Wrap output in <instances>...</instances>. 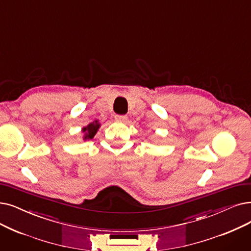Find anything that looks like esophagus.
I'll use <instances>...</instances> for the list:
<instances>
[{"instance_id":"esophagus-1","label":"esophagus","mask_w":251,"mask_h":251,"mask_svg":"<svg viewBox=\"0 0 251 251\" xmlns=\"http://www.w3.org/2000/svg\"><path fill=\"white\" fill-rule=\"evenodd\" d=\"M127 116H121V115H117V116H115V120L117 122H123V123H125L126 121H127Z\"/></svg>"}]
</instances>
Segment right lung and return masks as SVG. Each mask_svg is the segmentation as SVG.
Here are the masks:
<instances>
[{
    "label": "right lung",
    "instance_id": "add662e5",
    "mask_svg": "<svg viewBox=\"0 0 251 251\" xmlns=\"http://www.w3.org/2000/svg\"><path fill=\"white\" fill-rule=\"evenodd\" d=\"M100 125L101 124L100 123L99 120H94L93 122H91L87 126L83 127L82 128V133H83L82 138H83V140L86 141V140L92 139L95 136V134L97 133V131H99Z\"/></svg>",
    "mask_w": 251,
    "mask_h": 251
}]
</instances>
